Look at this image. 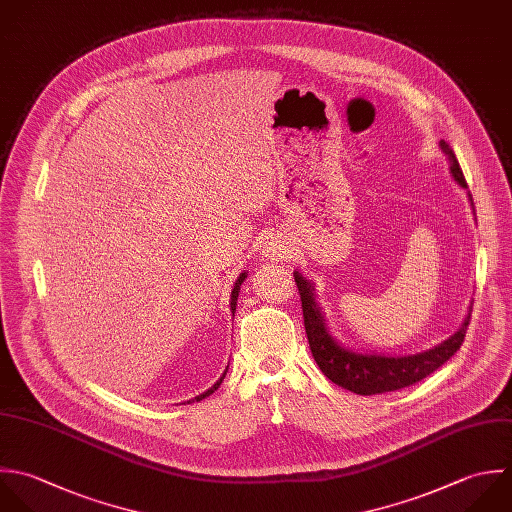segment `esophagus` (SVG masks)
Segmentation results:
<instances>
[{"instance_id": "obj_1", "label": "esophagus", "mask_w": 512, "mask_h": 512, "mask_svg": "<svg viewBox=\"0 0 512 512\" xmlns=\"http://www.w3.org/2000/svg\"><path fill=\"white\" fill-rule=\"evenodd\" d=\"M263 253H265V257H269V259H283V257H287L289 247H287L279 237H271V239L265 243Z\"/></svg>"}]
</instances>
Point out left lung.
<instances>
[{
	"instance_id": "obj_1",
	"label": "left lung",
	"mask_w": 512,
	"mask_h": 512,
	"mask_svg": "<svg viewBox=\"0 0 512 512\" xmlns=\"http://www.w3.org/2000/svg\"><path fill=\"white\" fill-rule=\"evenodd\" d=\"M441 151L449 159V171L453 179L467 189L465 175L459 167V161L449 147L447 141H439ZM469 195L473 215V195ZM299 295H301V307H303V319H305V331L309 339L311 353L319 365V369L325 373L327 379H331L335 385L357 393V395H381L389 391H399L403 387H411L419 381H423L427 375L435 373L439 367H443L463 345L465 333L471 321V307L463 321V325L445 339L443 343L435 345L433 349L415 353V355H379V353H361L355 349L345 347L327 327L325 313L315 297V285L303 277L299 271L293 273Z\"/></svg>"
}]
</instances>
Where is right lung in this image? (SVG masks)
I'll use <instances>...</instances> for the list:
<instances>
[{
	"instance_id": "1",
	"label": "right lung",
	"mask_w": 512,
	"mask_h": 512,
	"mask_svg": "<svg viewBox=\"0 0 512 512\" xmlns=\"http://www.w3.org/2000/svg\"><path fill=\"white\" fill-rule=\"evenodd\" d=\"M245 277H247V273H241L239 277H237V281H235V285H233V291H231V301H229V307H231V313H233V317H235V309H237V297H239V291H241V283L245 281ZM225 375H227V369H225V373H223V377L211 387V389H207L205 393H201L199 397H195L193 401H201V399H205V397H209L211 393H215L217 389H219V385L223 383V379H225ZM187 403H191V401H187Z\"/></svg>"
}]
</instances>
